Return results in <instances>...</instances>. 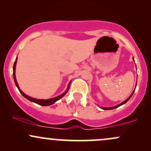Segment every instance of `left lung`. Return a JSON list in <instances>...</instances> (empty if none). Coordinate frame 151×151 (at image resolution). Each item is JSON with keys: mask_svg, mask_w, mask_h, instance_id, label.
I'll list each match as a JSON object with an SVG mask.
<instances>
[{"mask_svg": "<svg viewBox=\"0 0 151 151\" xmlns=\"http://www.w3.org/2000/svg\"><path fill=\"white\" fill-rule=\"evenodd\" d=\"M134 92H135V90H134L133 92H132V93L131 94H130V97H129L128 98H127L126 100H125V101H124L123 102H122V103H121V104H120V105H116V106H114V107H102V109H103V110H112V109H115V108H117V107H120V106H121V105H124V104H125V103H126V102H127V101H128L129 100H130V97H131L132 96V94H133Z\"/></svg>", "mask_w": 151, "mask_h": 151, "instance_id": "8db88e82", "label": "left lung"}]
</instances>
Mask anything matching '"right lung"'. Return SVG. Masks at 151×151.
Here are the masks:
<instances>
[{"label": "right lung", "instance_id": "add662e5", "mask_svg": "<svg viewBox=\"0 0 151 151\" xmlns=\"http://www.w3.org/2000/svg\"><path fill=\"white\" fill-rule=\"evenodd\" d=\"M16 62H17V58L16 59V61H15L14 62V68H13V69H14V73H13V74H14V82H15V84H16V87H18V89H19V92H21V94H22L23 96H24V97H26L27 100H29L30 101H31V102H35V103L38 104V105H42V106H49V105H52V104H54V102H57V100H59V99L62 98V97H64V95H65L66 94H67V92H68V90H69V86H70V83L71 82H69V85H68V87L67 89V90L65 91V92H64V93L60 94V95L57 96V97H54V98H51V99H49V100H38V99H35V98H33V97H29V96L26 95V94H24V92H22V91L21 90L19 87V84L17 83V81H16V74H15V70H16Z\"/></svg>", "mask_w": 151, "mask_h": 151}]
</instances>
